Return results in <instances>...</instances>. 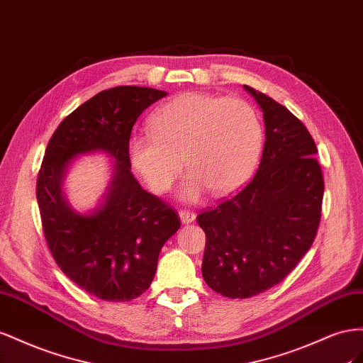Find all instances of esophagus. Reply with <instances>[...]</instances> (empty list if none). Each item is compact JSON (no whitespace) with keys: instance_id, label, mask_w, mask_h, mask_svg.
I'll list each match as a JSON object with an SVG mask.
<instances>
[{"instance_id":"esophagus-1","label":"esophagus","mask_w":363,"mask_h":363,"mask_svg":"<svg viewBox=\"0 0 363 363\" xmlns=\"http://www.w3.org/2000/svg\"><path fill=\"white\" fill-rule=\"evenodd\" d=\"M179 217H181L182 223H191L196 220V213L191 210H181Z\"/></svg>"}]
</instances>
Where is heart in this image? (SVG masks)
<instances>
[{"mask_svg": "<svg viewBox=\"0 0 363 363\" xmlns=\"http://www.w3.org/2000/svg\"><path fill=\"white\" fill-rule=\"evenodd\" d=\"M150 133L129 143L133 167L149 187L164 193L185 167L181 194L196 201L208 189L223 196L250 178L260 157L263 129L250 103L205 92H184L164 103L149 121Z\"/></svg>", "mask_w": 363, "mask_h": 363, "instance_id": "heart-1", "label": "heart"}]
</instances>
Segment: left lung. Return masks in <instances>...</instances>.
I'll return each instance as SVG.
<instances>
[{
	"label": "left lung",
	"mask_w": 363,
	"mask_h": 363,
	"mask_svg": "<svg viewBox=\"0 0 363 363\" xmlns=\"http://www.w3.org/2000/svg\"><path fill=\"white\" fill-rule=\"evenodd\" d=\"M263 109L266 141L254 178L196 222L205 231L202 275L228 298L263 294L291 274L313 245L324 176L307 128L286 106L245 85Z\"/></svg>",
	"instance_id": "1"
}]
</instances>
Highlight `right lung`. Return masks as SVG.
<instances>
[{"instance_id":"right-lung-1","label":"right lung","mask_w":363,"mask_h":363,"mask_svg":"<svg viewBox=\"0 0 363 363\" xmlns=\"http://www.w3.org/2000/svg\"><path fill=\"white\" fill-rule=\"evenodd\" d=\"M167 92L116 86L67 116L51 135L36 181L48 250L71 281L105 301H130L147 291L162 245L179 230V214L143 190L130 173L129 140L138 117ZM103 150L116 158L107 201L92 215L72 212L60 184L69 161Z\"/></svg>"}]
</instances>
